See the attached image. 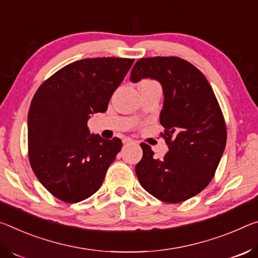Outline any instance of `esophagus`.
Masks as SVG:
<instances>
[{
  "label": "esophagus",
  "mask_w": 258,
  "mask_h": 258,
  "mask_svg": "<svg viewBox=\"0 0 258 258\" xmlns=\"http://www.w3.org/2000/svg\"><path fill=\"white\" fill-rule=\"evenodd\" d=\"M134 141L133 139H130V138H124L123 139V144H125V145H128V144H134Z\"/></svg>",
  "instance_id": "obj_1"
}]
</instances>
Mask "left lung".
Wrapping results in <instances>:
<instances>
[{
	"label": "left lung",
	"instance_id": "obj_1",
	"mask_svg": "<svg viewBox=\"0 0 258 258\" xmlns=\"http://www.w3.org/2000/svg\"><path fill=\"white\" fill-rule=\"evenodd\" d=\"M154 79L161 83L164 101L160 123L169 152L154 159L142 143L136 166L139 183L152 196L178 204L197 196L215 175L226 145V125L209 82L201 72L178 57L141 58L130 81Z\"/></svg>",
	"mask_w": 258,
	"mask_h": 258
}]
</instances>
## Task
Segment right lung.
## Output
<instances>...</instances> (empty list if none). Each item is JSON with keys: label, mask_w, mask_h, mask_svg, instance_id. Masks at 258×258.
I'll list each match as a JSON object with an SVG mask.
<instances>
[{"label": "right lung", "mask_w": 258, "mask_h": 258, "mask_svg": "<svg viewBox=\"0 0 258 258\" xmlns=\"http://www.w3.org/2000/svg\"><path fill=\"white\" fill-rule=\"evenodd\" d=\"M134 64L129 58H87L41 84L28 112V159L57 199L77 204L98 191L122 142L90 134L91 114L104 113Z\"/></svg>", "instance_id": "add662e5"}]
</instances>
